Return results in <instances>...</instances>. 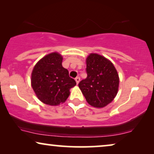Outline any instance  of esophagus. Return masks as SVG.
Listing matches in <instances>:
<instances>
[{
    "instance_id": "obj_1",
    "label": "esophagus",
    "mask_w": 154,
    "mask_h": 154,
    "mask_svg": "<svg viewBox=\"0 0 154 154\" xmlns=\"http://www.w3.org/2000/svg\"><path fill=\"white\" fill-rule=\"evenodd\" d=\"M75 81H76V82H77V84H79V81H80V78H79V77H77L75 78Z\"/></svg>"
}]
</instances>
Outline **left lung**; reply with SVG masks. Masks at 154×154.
<instances>
[{
  "label": "left lung",
  "instance_id": "obj_1",
  "mask_svg": "<svg viewBox=\"0 0 154 154\" xmlns=\"http://www.w3.org/2000/svg\"><path fill=\"white\" fill-rule=\"evenodd\" d=\"M86 63L87 77L79 83V89L89 105L105 107L118 94V72L109 60L96 53L89 54Z\"/></svg>",
  "mask_w": 154,
  "mask_h": 154
}]
</instances>
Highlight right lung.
I'll list each match as a JSON object with an SVG mask.
<instances>
[{
    "instance_id": "add662e5",
    "label": "right lung",
    "mask_w": 154,
    "mask_h": 154,
    "mask_svg": "<svg viewBox=\"0 0 154 154\" xmlns=\"http://www.w3.org/2000/svg\"><path fill=\"white\" fill-rule=\"evenodd\" d=\"M63 57L58 53H49L36 63L32 72V89L41 101L50 106L64 103L69 89L76 85L69 72L62 65Z\"/></svg>"
}]
</instances>
